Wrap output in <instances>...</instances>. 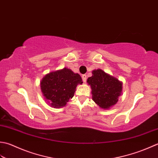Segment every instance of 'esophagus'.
<instances>
[{
  "label": "esophagus",
  "mask_w": 158,
  "mask_h": 158,
  "mask_svg": "<svg viewBox=\"0 0 158 158\" xmlns=\"http://www.w3.org/2000/svg\"><path fill=\"white\" fill-rule=\"evenodd\" d=\"M82 81H83L84 82H85L86 80V75H85V74L82 75Z\"/></svg>",
  "instance_id": "34e87169"
}]
</instances>
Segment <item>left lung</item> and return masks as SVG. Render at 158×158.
I'll use <instances>...</instances> for the list:
<instances>
[{
    "instance_id": "1",
    "label": "left lung",
    "mask_w": 158,
    "mask_h": 158,
    "mask_svg": "<svg viewBox=\"0 0 158 158\" xmlns=\"http://www.w3.org/2000/svg\"><path fill=\"white\" fill-rule=\"evenodd\" d=\"M87 79L93 100L102 109L108 110L117 104L121 95L123 82L101 69H94Z\"/></svg>"
}]
</instances>
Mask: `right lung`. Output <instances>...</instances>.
<instances>
[{
	"label": "right lung",
	"instance_id": "1",
	"mask_svg": "<svg viewBox=\"0 0 158 158\" xmlns=\"http://www.w3.org/2000/svg\"><path fill=\"white\" fill-rule=\"evenodd\" d=\"M82 84L78 73L65 67L47 73L40 82L44 98L52 108L65 106L72 99L78 85Z\"/></svg>",
	"mask_w": 158,
	"mask_h": 158
}]
</instances>
